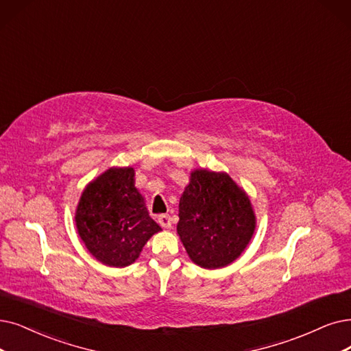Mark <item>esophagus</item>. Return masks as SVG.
Wrapping results in <instances>:
<instances>
[{
  "mask_svg": "<svg viewBox=\"0 0 351 351\" xmlns=\"http://www.w3.org/2000/svg\"><path fill=\"white\" fill-rule=\"evenodd\" d=\"M171 216L170 215H160L158 216V223L161 224L162 228H165V229H170L171 228Z\"/></svg>",
  "mask_w": 351,
  "mask_h": 351,
  "instance_id": "1",
  "label": "esophagus"
}]
</instances>
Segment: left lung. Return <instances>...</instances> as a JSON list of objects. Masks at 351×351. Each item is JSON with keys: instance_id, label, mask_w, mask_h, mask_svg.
Listing matches in <instances>:
<instances>
[{"instance_id": "1", "label": "left lung", "mask_w": 351, "mask_h": 351, "mask_svg": "<svg viewBox=\"0 0 351 351\" xmlns=\"http://www.w3.org/2000/svg\"><path fill=\"white\" fill-rule=\"evenodd\" d=\"M177 233L190 259L206 269L241 256L255 230V215L243 190L224 173L195 170L178 206Z\"/></svg>"}]
</instances>
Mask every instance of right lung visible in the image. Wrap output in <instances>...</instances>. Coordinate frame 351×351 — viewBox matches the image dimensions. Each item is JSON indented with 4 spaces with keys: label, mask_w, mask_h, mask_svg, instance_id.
<instances>
[{
    "label": "right lung",
    "mask_w": 351,
    "mask_h": 351,
    "mask_svg": "<svg viewBox=\"0 0 351 351\" xmlns=\"http://www.w3.org/2000/svg\"><path fill=\"white\" fill-rule=\"evenodd\" d=\"M79 236L108 266L135 262L149 237L161 230L134 186V168H109L82 193L76 210Z\"/></svg>",
    "instance_id": "right-lung-1"
}]
</instances>
